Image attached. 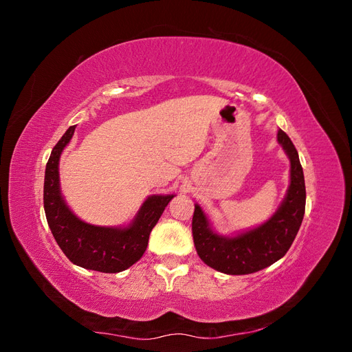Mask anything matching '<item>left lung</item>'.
Listing matches in <instances>:
<instances>
[{"mask_svg": "<svg viewBox=\"0 0 352 352\" xmlns=\"http://www.w3.org/2000/svg\"><path fill=\"white\" fill-rule=\"evenodd\" d=\"M291 162V184L274 214L263 225L223 236L211 229L202 208L195 204L192 217L194 243L199 258L211 269L226 274H250L269 267L291 248L305 212V182L296 148L283 131L278 132Z\"/></svg>", "mask_w": 352, "mask_h": 352, "instance_id": "left-lung-1", "label": "left lung"}]
</instances>
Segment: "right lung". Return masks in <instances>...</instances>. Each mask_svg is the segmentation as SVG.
<instances>
[{"mask_svg":"<svg viewBox=\"0 0 352 352\" xmlns=\"http://www.w3.org/2000/svg\"><path fill=\"white\" fill-rule=\"evenodd\" d=\"M74 129L76 126H70L52 148L45 167L44 208L48 226L58 247L73 264L95 272L119 273L142 257L153 228L175 195L148 197L126 228L95 226L80 220L63 198L58 176L60 155L70 142Z\"/></svg>","mask_w":352,"mask_h":352,"instance_id":"obj_1","label":"right lung"}]
</instances>
